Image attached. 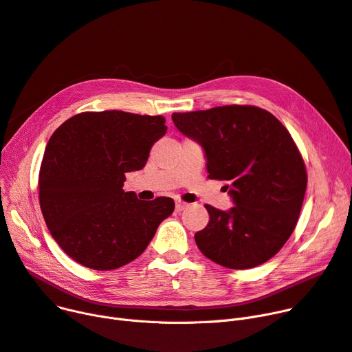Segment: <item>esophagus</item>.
I'll return each instance as SVG.
<instances>
[{"instance_id": "esophagus-1", "label": "esophagus", "mask_w": 352, "mask_h": 352, "mask_svg": "<svg viewBox=\"0 0 352 352\" xmlns=\"http://www.w3.org/2000/svg\"><path fill=\"white\" fill-rule=\"evenodd\" d=\"M186 208H188V204H186V202L179 201V199L175 201V210H177V212H181V210H184Z\"/></svg>"}]
</instances>
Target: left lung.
<instances>
[{
	"label": "left lung",
	"instance_id": "1",
	"mask_svg": "<svg viewBox=\"0 0 352 352\" xmlns=\"http://www.w3.org/2000/svg\"><path fill=\"white\" fill-rule=\"evenodd\" d=\"M175 127L198 142L210 179L228 181L235 206L205 205L209 223L195 233L198 249L228 269H250L283 248L307 186L302 157L287 129L256 106H219L173 113Z\"/></svg>",
	"mask_w": 352,
	"mask_h": 352
}]
</instances>
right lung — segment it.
I'll list each match as a JSON object with an SVG mask.
<instances>
[{
	"mask_svg": "<svg viewBox=\"0 0 352 352\" xmlns=\"http://www.w3.org/2000/svg\"><path fill=\"white\" fill-rule=\"evenodd\" d=\"M162 116L120 110L85 111L59 126L39 170L43 219L60 249L93 270L119 269L137 259L174 201H142L124 192L126 173L142 170L167 131Z\"/></svg>",
	"mask_w": 352,
	"mask_h": 352,
	"instance_id": "add662e5",
	"label": "right lung"
}]
</instances>
